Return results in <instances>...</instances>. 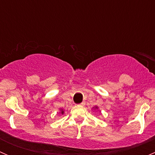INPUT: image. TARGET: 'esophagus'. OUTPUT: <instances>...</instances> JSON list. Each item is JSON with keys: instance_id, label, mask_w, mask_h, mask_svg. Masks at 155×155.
I'll return each instance as SVG.
<instances>
[{"instance_id": "esophagus-1", "label": "esophagus", "mask_w": 155, "mask_h": 155, "mask_svg": "<svg viewBox=\"0 0 155 155\" xmlns=\"http://www.w3.org/2000/svg\"><path fill=\"white\" fill-rule=\"evenodd\" d=\"M85 102H82V104H79V105H81V106H85Z\"/></svg>"}]
</instances>
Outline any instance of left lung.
Returning a JSON list of instances; mask_svg holds the SVG:
<instances>
[{
  "instance_id": "1",
  "label": "left lung",
  "mask_w": 155,
  "mask_h": 155,
  "mask_svg": "<svg viewBox=\"0 0 155 155\" xmlns=\"http://www.w3.org/2000/svg\"><path fill=\"white\" fill-rule=\"evenodd\" d=\"M94 109H97V107H95V108H94Z\"/></svg>"
}]
</instances>
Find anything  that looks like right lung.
<instances>
[{"mask_svg":"<svg viewBox=\"0 0 155 155\" xmlns=\"http://www.w3.org/2000/svg\"><path fill=\"white\" fill-rule=\"evenodd\" d=\"M64 112L63 109H61V113L62 115H63V114H64Z\"/></svg>","mask_w":155,"mask_h":155,"instance_id":"right-lung-1","label":"right lung"}]
</instances>
